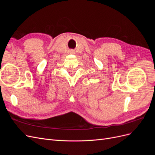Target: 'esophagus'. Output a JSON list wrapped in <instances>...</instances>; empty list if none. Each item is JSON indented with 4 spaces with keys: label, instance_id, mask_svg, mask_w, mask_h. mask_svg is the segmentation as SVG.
<instances>
[{
    "label": "esophagus",
    "instance_id": "1",
    "mask_svg": "<svg viewBox=\"0 0 155 155\" xmlns=\"http://www.w3.org/2000/svg\"><path fill=\"white\" fill-rule=\"evenodd\" d=\"M70 52H71L72 54L74 53V50H70Z\"/></svg>",
    "mask_w": 155,
    "mask_h": 155
}]
</instances>
